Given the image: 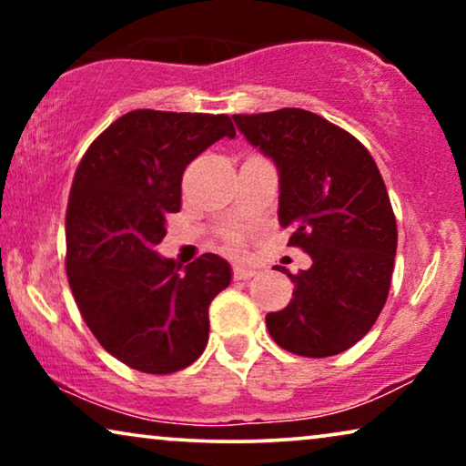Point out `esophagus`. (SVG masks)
<instances>
[{
	"mask_svg": "<svg viewBox=\"0 0 466 466\" xmlns=\"http://www.w3.org/2000/svg\"><path fill=\"white\" fill-rule=\"evenodd\" d=\"M254 276H257V269H252V267H241V265L233 267V278L235 279H250Z\"/></svg>",
	"mask_w": 466,
	"mask_h": 466,
	"instance_id": "obj_1",
	"label": "esophagus"
}]
</instances>
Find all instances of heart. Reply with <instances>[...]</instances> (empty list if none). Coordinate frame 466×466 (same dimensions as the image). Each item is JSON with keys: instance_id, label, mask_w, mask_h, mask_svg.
Wrapping results in <instances>:
<instances>
[{"instance_id": "b5f03b06", "label": "heart", "mask_w": 466, "mask_h": 466, "mask_svg": "<svg viewBox=\"0 0 466 466\" xmlns=\"http://www.w3.org/2000/svg\"><path fill=\"white\" fill-rule=\"evenodd\" d=\"M239 238H238V235H231V241H238Z\"/></svg>"}]
</instances>
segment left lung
Segmentation results:
<instances>
[{
	"mask_svg": "<svg viewBox=\"0 0 466 466\" xmlns=\"http://www.w3.org/2000/svg\"><path fill=\"white\" fill-rule=\"evenodd\" d=\"M233 120L278 165L279 227L311 257L309 269L284 271L295 292L267 314V330L292 354H339L371 330L390 290L397 220L378 165L346 129L301 107Z\"/></svg>",
	"mask_w": 466,
	"mask_h": 466,
	"instance_id": "8db88e82",
	"label": "left lung"
}]
</instances>
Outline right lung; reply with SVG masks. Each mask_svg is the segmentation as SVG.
Wrapping results in <instances>:
<instances>
[{
	"label": "right lung",
	"instance_id": "1",
	"mask_svg": "<svg viewBox=\"0 0 466 466\" xmlns=\"http://www.w3.org/2000/svg\"><path fill=\"white\" fill-rule=\"evenodd\" d=\"M227 114L133 110L82 157L66 214V271L86 327L127 367L167 375L208 346L212 299L231 282L225 258H161L167 214L180 212L187 165L220 137Z\"/></svg>",
	"mask_w": 466,
	"mask_h": 466
}]
</instances>
